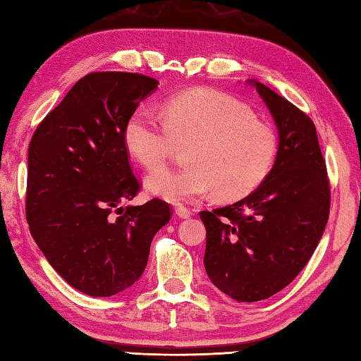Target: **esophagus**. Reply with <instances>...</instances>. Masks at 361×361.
<instances>
[{
	"mask_svg": "<svg viewBox=\"0 0 361 361\" xmlns=\"http://www.w3.org/2000/svg\"><path fill=\"white\" fill-rule=\"evenodd\" d=\"M175 214L176 216H178L180 219H189L190 216H192V212H190L188 208H185V206H181V204H178L175 208Z\"/></svg>",
	"mask_w": 361,
	"mask_h": 361,
	"instance_id": "obj_1",
	"label": "esophagus"
}]
</instances>
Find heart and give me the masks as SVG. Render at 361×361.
<instances>
[{"mask_svg":"<svg viewBox=\"0 0 361 361\" xmlns=\"http://www.w3.org/2000/svg\"><path fill=\"white\" fill-rule=\"evenodd\" d=\"M188 145L183 169L158 167L145 176L147 192L186 203L212 192L231 202L262 183L278 158V136L251 110L216 90L175 94L164 104V121L147 109L130 114L124 126L127 152L144 167H157L176 145Z\"/></svg>","mask_w":361,"mask_h":361,"instance_id":"obj_1","label":"heart"}]
</instances>
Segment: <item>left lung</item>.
<instances>
[{"instance_id": "1", "label": "left lung", "mask_w": 361, "mask_h": 361, "mask_svg": "<svg viewBox=\"0 0 361 361\" xmlns=\"http://www.w3.org/2000/svg\"><path fill=\"white\" fill-rule=\"evenodd\" d=\"M248 83L278 127V158L255 192L225 208L200 212L206 273L214 286L239 302L270 298L301 273L331 209L315 124L264 83Z\"/></svg>"}]
</instances>
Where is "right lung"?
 I'll return each mask as SVG.
<instances>
[{"mask_svg":"<svg viewBox=\"0 0 361 361\" xmlns=\"http://www.w3.org/2000/svg\"><path fill=\"white\" fill-rule=\"evenodd\" d=\"M158 83L136 73L87 74L29 144L30 234L54 270L90 296L132 287L147 265L152 239L171 220V208L158 198L121 206L140 190L124 126Z\"/></svg>","mask_w":361,"mask_h":361,"instance_id":"right-lung-1","label":"right lung"}]
</instances>
